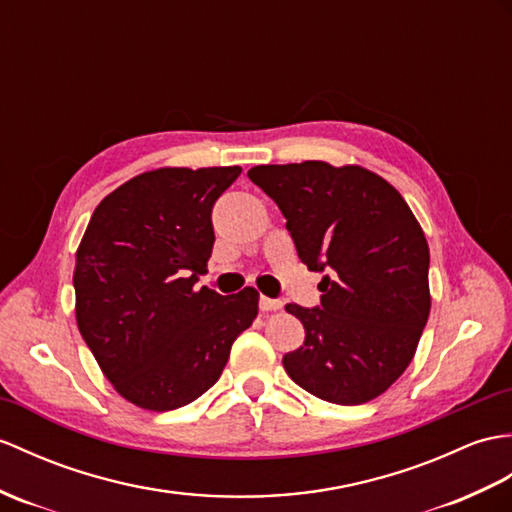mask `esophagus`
Here are the masks:
<instances>
[{
    "mask_svg": "<svg viewBox=\"0 0 512 512\" xmlns=\"http://www.w3.org/2000/svg\"><path fill=\"white\" fill-rule=\"evenodd\" d=\"M259 310L261 312L281 310V301L279 299H268V296H261V299H259Z\"/></svg>",
    "mask_w": 512,
    "mask_h": 512,
    "instance_id": "34e87169",
    "label": "esophagus"
}]
</instances>
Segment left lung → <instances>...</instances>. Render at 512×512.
Here are the masks:
<instances>
[{"label":"left lung","instance_id":"left-lung-1","mask_svg":"<svg viewBox=\"0 0 512 512\" xmlns=\"http://www.w3.org/2000/svg\"><path fill=\"white\" fill-rule=\"evenodd\" d=\"M303 264L325 272L320 305H285L305 342L283 355L292 382L338 406L386 392L414 358L430 316V248L408 202L382 176L325 161L257 165Z\"/></svg>","mask_w":512,"mask_h":512}]
</instances>
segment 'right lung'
Segmentation results:
<instances>
[{"instance_id":"obj_1","label":"right lung","mask_w":512,"mask_h":512,"mask_svg":"<svg viewBox=\"0 0 512 512\" xmlns=\"http://www.w3.org/2000/svg\"><path fill=\"white\" fill-rule=\"evenodd\" d=\"M242 168H159L106 196L76 251V323L102 373L135 406H187L218 382L259 292L202 285L211 209Z\"/></svg>"}]
</instances>
